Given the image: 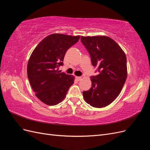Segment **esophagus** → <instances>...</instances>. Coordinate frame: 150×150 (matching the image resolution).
Here are the masks:
<instances>
[{"label": "esophagus", "mask_w": 150, "mask_h": 150, "mask_svg": "<svg viewBox=\"0 0 150 150\" xmlns=\"http://www.w3.org/2000/svg\"><path fill=\"white\" fill-rule=\"evenodd\" d=\"M76 79L77 81H81V79H82V78H81V77H80V76H76Z\"/></svg>", "instance_id": "esophagus-1"}]
</instances>
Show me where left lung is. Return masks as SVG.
<instances>
[{
    "mask_svg": "<svg viewBox=\"0 0 150 150\" xmlns=\"http://www.w3.org/2000/svg\"><path fill=\"white\" fill-rule=\"evenodd\" d=\"M81 40L99 72L90 77L91 88L84 91L83 97L93 107H105L118 96L126 82V55L114 40L106 36H81Z\"/></svg>",
    "mask_w": 150,
    "mask_h": 150,
    "instance_id": "left-lung-1",
    "label": "left lung"
}]
</instances>
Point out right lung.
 I'll use <instances>...</instances> for the list:
<instances>
[{
	"label": "right lung",
	"mask_w": 150,
	"mask_h": 150,
	"mask_svg": "<svg viewBox=\"0 0 150 150\" xmlns=\"http://www.w3.org/2000/svg\"><path fill=\"white\" fill-rule=\"evenodd\" d=\"M80 36L61 34L45 38L32 53L28 76L35 96L47 105H56L66 97L74 77L59 71L67 51L78 42Z\"/></svg>",
	"instance_id": "right-lung-1"
}]
</instances>
